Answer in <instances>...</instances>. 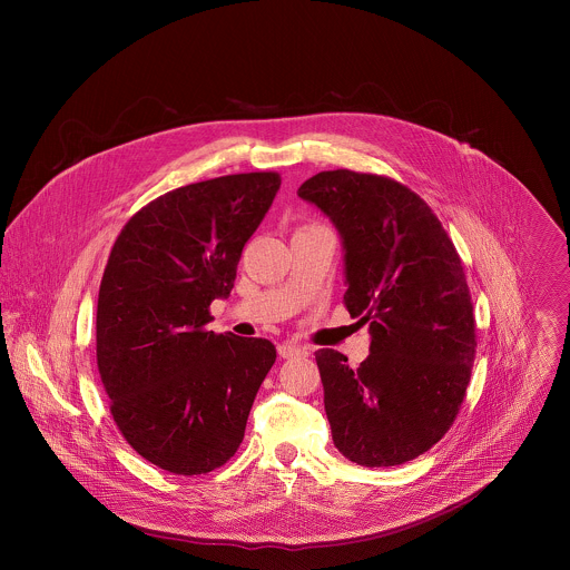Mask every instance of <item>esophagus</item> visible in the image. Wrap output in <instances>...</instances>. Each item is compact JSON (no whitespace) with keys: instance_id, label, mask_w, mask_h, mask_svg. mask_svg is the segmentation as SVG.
I'll use <instances>...</instances> for the list:
<instances>
[{"instance_id":"esophagus-1","label":"esophagus","mask_w":570,"mask_h":570,"mask_svg":"<svg viewBox=\"0 0 570 570\" xmlns=\"http://www.w3.org/2000/svg\"><path fill=\"white\" fill-rule=\"evenodd\" d=\"M278 355L285 357V360H289V357L307 355V348H303V346L296 344V342H283V344H278Z\"/></svg>"}]
</instances>
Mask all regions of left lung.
I'll return each instance as SVG.
<instances>
[{"mask_svg":"<svg viewBox=\"0 0 570 570\" xmlns=\"http://www.w3.org/2000/svg\"><path fill=\"white\" fill-rule=\"evenodd\" d=\"M298 197L337 228L344 305L371 333L357 368L316 351L333 443L364 468L402 465L441 441L470 384L476 323L461 256L430 206L391 177L323 170Z\"/></svg>","mask_w":570,"mask_h":570,"instance_id":"left-lung-1","label":"left lung"}]
</instances>
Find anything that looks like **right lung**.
Returning <instances> with one entry per match:
<instances>
[{
    "mask_svg": "<svg viewBox=\"0 0 570 570\" xmlns=\"http://www.w3.org/2000/svg\"><path fill=\"white\" fill-rule=\"evenodd\" d=\"M278 188L272 170L175 188L111 247L96 309L98 373L127 443L170 474H208L235 456L276 362L269 340L206 325Z\"/></svg>",
    "mask_w": 570,
    "mask_h": 570,
    "instance_id": "obj_1",
    "label": "right lung"
}]
</instances>
